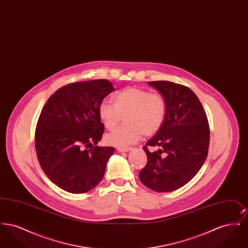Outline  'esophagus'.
Listing matches in <instances>:
<instances>
[{"label": "esophagus", "instance_id": "34e87169", "mask_svg": "<svg viewBox=\"0 0 248 248\" xmlns=\"http://www.w3.org/2000/svg\"><path fill=\"white\" fill-rule=\"evenodd\" d=\"M117 151L119 153H127V152L132 151V148H118Z\"/></svg>", "mask_w": 248, "mask_h": 248}]
</instances>
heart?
I'll return each instance as SVG.
<instances>
[{
    "instance_id": "b5f03b06",
    "label": "heart",
    "mask_w": 248,
    "mask_h": 248,
    "mask_svg": "<svg viewBox=\"0 0 248 248\" xmlns=\"http://www.w3.org/2000/svg\"><path fill=\"white\" fill-rule=\"evenodd\" d=\"M111 100L101 102L98 108L105 127L114 128L124 116L126 124L107 135V143L111 146L125 148L139 141L142 135H154L164 123L166 105L161 94L131 86L115 93Z\"/></svg>"
}]
</instances>
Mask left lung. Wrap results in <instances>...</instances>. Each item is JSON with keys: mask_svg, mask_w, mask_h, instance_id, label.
Segmentation results:
<instances>
[{"mask_svg": "<svg viewBox=\"0 0 248 248\" xmlns=\"http://www.w3.org/2000/svg\"><path fill=\"white\" fill-rule=\"evenodd\" d=\"M165 98V120L143 150L148 162L140 179L150 189L168 192L186 185L203 165L209 146V125L199 98L189 87L168 81L149 82ZM158 148L151 153L146 147Z\"/></svg>", "mask_w": 248, "mask_h": 248, "instance_id": "obj_1", "label": "left lung"}]
</instances>
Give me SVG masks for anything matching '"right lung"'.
I'll return each instance as SVG.
<instances>
[{
  "label": "right lung",
  "mask_w": 248,
  "mask_h": 248,
  "mask_svg": "<svg viewBox=\"0 0 248 248\" xmlns=\"http://www.w3.org/2000/svg\"><path fill=\"white\" fill-rule=\"evenodd\" d=\"M114 90L104 79L70 83L43 108L36 127V153L42 169L60 189L83 193L104 177L115 149L96 146L104 132L98 108Z\"/></svg>",
  "instance_id": "1"
}]
</instances>
